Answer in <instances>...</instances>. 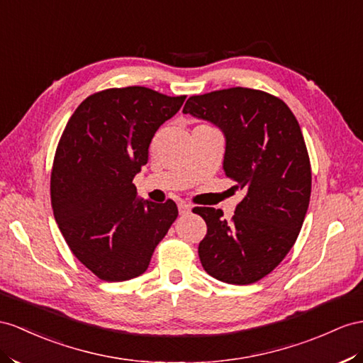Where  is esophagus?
Here are the masks:
<instances>
[{"label":"esophagus","mask_w":363,"mask_h":363,"mask_svg":"<svg viewBox=\"0 0 363 363\" xmlns=\"http://www.w3.org/2000/svg\"><path fill=\"white\" fill-rule=\"evenodd\" d=\"M178 210H179V215H187V213L191 210V207L189 206V203L181 202V203H178Z\"/></svg>","instance_id":"obj_1"}]
</instances>
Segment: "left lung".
Instances as JSON below:
<instances>
[{"instance_id":"obj_1","label":"left lung","mask_w":363,"mask_h":363,"mask_svg":"<svg viewBox=\"0 0 363 363\" xmlns=\"http://www.w3.org/2000/svg\"><path fill=\"white\" fill-rule=\"evenodd\" d=\"M182 111L224 132V170L244 191L230 222L219 208H196L207 224L201 264L218 281L255 284L290 252L308 210L311 164L299 123L282 99L247 87L190 96Z\"/></svg>"}]
</instances>
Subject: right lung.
Segmentation results:
<instances>
[{
  "instance_id": "1",
  "label": "right lung",
  "mask_w": 363,
  "mask_h": 363,
  "mask_svg": "<svg viewBox=\"0 0 363 363\" xmlns=\"http://www.w3.org/2000/svg\"><path fill=\"white\" fill-rule=\"evenodd\" d=\"M185 95L130 86L81 102L55 152L50 198L70 252L101 281L143 274L178 207L136 199L135 174L148 161L156 130L178 113Z\"/></svg>"
}]
</instances>
